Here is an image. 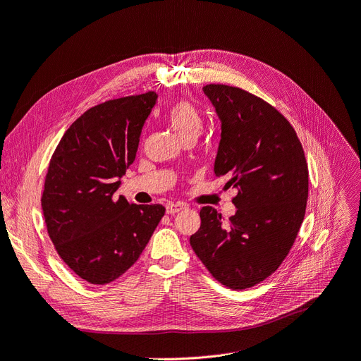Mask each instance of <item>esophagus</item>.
<instances>
[{"label":"esophagus","instance_id":"1","mask_svg":"<svg viewBox=\"0 0 361 361\" xmlns=\"http://www.w3.org/2000/svg\"><path fill=\"white\" fill-rule=\"evenodd\" d=\"M183 209H185V205H184V204H172V202H169V204L166 205V214L173 216V214H177V212H180V211H183Z\"/></svg>","mask_w":361,"mask_h":361}]
</instances>
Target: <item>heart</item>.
Segmentation results:
<instances>
[{
  "label": "heart",
  "instance_id": "heart-1",
  "mask_svg": "<svg viewBox=\"0 0 361 361\" xmlns=\"http://www.w3.org/2000/svg\"><path fill=\"white\" fill-rule=\"evenodd\" d=\"M168 123L180 140L188 135H199L202 130L201 113L188 101H177L171 106Z\"/></svg>",
  "mask_w": 361,
  "mask_h": 361
}]
</instances>
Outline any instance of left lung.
<instances>
[{
  "instance_id": "8db88e82",
  "label": "left lung",
  "mask_w": 361,
  "mask_h": 361,
  "mask_svg": "<svg viewBox=\"0 0 361 361\" xmlns=\"http://www.w3.org/2000/svg\"><path fill=\"white\" fill-rule=\"evenodd\" d=\"M220 120L214 173L235 189L228 226L212 207L201 209L190 236L196 256L219 283L244 290L268 278L295 243L308 201V165L288 120L251 93L204 86Z\"/></svg>"
}]
</instances>
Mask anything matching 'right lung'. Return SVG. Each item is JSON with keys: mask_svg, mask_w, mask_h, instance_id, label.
<instances>
[{"mask_svg": "<svg viewBox=\"0 0 361 361\" xmlns=\"http://www.w3.org/2000/svg\"><path fill=\"white\" fill-rule=\"evenodd\" d=\"M156 102V93L147 92L92 106L50 159L42 197L47 232L61 259L90 284L122 276L165 216L162 205L114 196Z\"/></svg>", "mask_w": 361, "mask_h": 361, "instance_id": "1", "label": "right lung"}]
</instances>
